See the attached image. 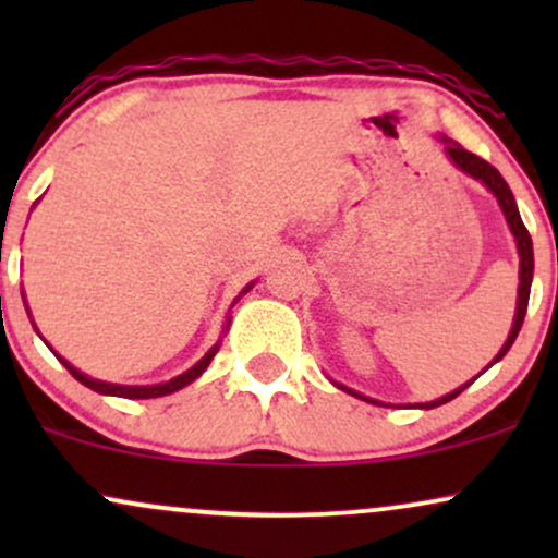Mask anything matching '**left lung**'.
<instances>
[{"label":"left lung","instance_id":"8db88e82","mask_svg":"<svg viewBox=\"0 0 558 558\" xmlns=\"http://www.w3.org/2000/svg\"><path fill=\"white\" fill-rule=\"evenodd\" d=\"M438 141H440V144H444V149H446L448 159H451V162L457 165L459 170L466 172V175H470V178H475V181L483 183L485 189H488L490 194L496 196L498 207H501V213H504V217H506V222H509L511 235H514L517 254H520V288H517V312H514V323H511V330H509V336H506V341H504V345H501V351H498V354L493 356V362L488 364V367H493V364L504 360L506 351H509V349H511V343L517 341V336H520V328H522V323H524V315H527L530 286H533V270H535V259H533V239H530L527 228H524V222H522V217H520V209H517L514 194H511V189H509V185H506V181L501 178V172H498L496 168H493V165L485 162V159H480L477 155H472V151L462 149V144H457V141H451V138H446V136H438ZM488 367H485V369H488ZM485 369H483V373H485ZM475 377H477V375H475ZM475 377H472L470 383H464V386L453 388L451 393L440 396V399H435V401H425V403H412V407H420V409H433V407H440V403H446V401L457 399V396L462 393L464 388H470L472 383H475ZM330 383H332V386H336V388H341V390H345V393L356 396V399H362V401L377 403V407H396V403H383V401H377V399H369V396H364V393H360V390H354V388L343 386V383H336V380H330Z\"/></svg>","mask_w":558,"mask_h":558}]
</instances>
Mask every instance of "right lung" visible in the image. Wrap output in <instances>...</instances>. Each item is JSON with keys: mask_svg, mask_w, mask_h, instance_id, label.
I'll return each instance as SVG.
<instances>
[{"mask_svg": "<svg viewBox=\"0 0 558 558\" xmlns=\"http://www.w3.org/2000/svg\"><path fill=\"white\" fill-rule=\"evenodd\" d=\"M252 286H254V280H252V283H248L246 288H243V291L239 293V296H235V301H239V299L243 296V293L252 291ZM21 293H23V291H21ZM235 301H233V304H230V306H235ZM23 304H25V312H31V310H28V301H25V293H23ZM31 323H34V319H31ZM34 328H36V325H34ZM228 328H230V315L226 317V325H222V332H226ZM36 332H38V330H36ZM38 336H41V332H38ZM44 343H47V341H44ZM220 343H222V341H217V343L213 345V349H209L207 354H204L202 360H198V362L194 364V367L185 369L183 375L172 377V380H168V383H157V386H120V383H105V380H96V377H88L86 373H81L78 367H73V364H70V362L65 360V356L57 354V351L52 349V345H49V343H47V345H49V349L54 351L57 360H60L62 364H65L68 373L73 375L75 380L83 383V386H86V388L96 390V393H105V396H120V399H159V396L175 393V390H181V388L189 386V383H194L196 377H202L204 369L209 367V362L215 360L217 351H220Z\"/></svg>", "mask_w": 558, "mask_h": 558, "instance_id": "1", "label": "right lung"}]
</instances>
